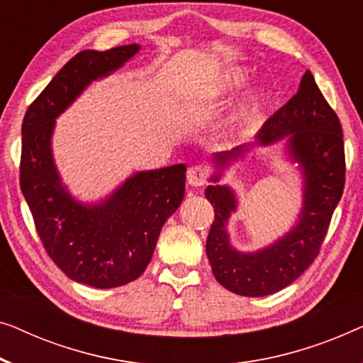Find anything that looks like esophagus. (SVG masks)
Masks as SVG:
<instances>
[{"instance_id":"34e87169","label":"esophagus","mask_w":363,"mask_h":363,"mask_svg":"<svg viewBox=\"0 0 363 363\" xmlns=\"http://www.w3.org/2000/svg\"><path fill=\"white\" fill-rule=\"evenodd\" d=\"M208 179V169L202 164H194L187 171V182L192 187H201Z\"/></svg>"}]
</instances>
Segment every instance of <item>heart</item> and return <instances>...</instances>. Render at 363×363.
Returning <instances> with one entry per match:
<instances>
[{
    "mask_svg": "<svg viewBox=\"0 0 363 363\" xmlns=\"http://www.w3.org/2000/svg\"><path fill=\"white\" fill-rule=\"evenodd\" d=\"M245 80H247V72H243V70H235V72L228 75L227 89H237V86L242 85ZM262 104H263L262 96H257V99H253L252 104H250L248 106H245V108L240 111L237 120H235V121H243V120L250 118V116L257 113V111L259 110V106H262Z\"/></svg>",
    "mask_w": 363,
    "mask_h": 363,
    "instance_id": "obj_1",
    "label": "heart"
}]
</instances>
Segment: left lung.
<instances>
[{
    "mask_svg": "<svg viewBox=\"0 0 363 363\" xmlns=\"http://www.w3.org/2000/svg\"><path fill=\"white\" fill-rule=\"evenodd\" d=\"M289 136L291 156L306 176L304 207L299 222L284 238L258 253L243 255L228 245L227 220L237 208L225 186H208L207 201L216 218L208 230L206 252L212 273L223 288L240 296H268L298 279L314 262L328 235L330 218L345 186L344 135L335 111L320 94L313 74L306 72L299 90L269 116L258 133L259 145ZM243 152V147L218 155V164ZM218 177H213L217 181Z\"/></svg>",
    "mask_w": 363,
    "mask_h": 363,
    "instance_id": "8db88e82",
    "label": "left lung"
}]
</instances>
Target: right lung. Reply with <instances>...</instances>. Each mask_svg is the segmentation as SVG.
<instances>
[{
    "instance_id": "1",
    "label": "right lung",
    "mask_w": 363,
    "mask_h": 363,
    "mask_svg": "<svg viewBox=\"0 0 363 363\" xmlns=\"http://www.w3.org/2000/svg\"><path fill=\"white\" fill-rule=\"evenodd\" d=\"M138 44L75 54L24 115L19 186L50 259L74 281L116 288L151 262L167 217L184 199L186 166L138 172L101 206L75 202L60 186L50 155L54 120L91 80L121 67Z\"/></svg>"
}]
</instances>
